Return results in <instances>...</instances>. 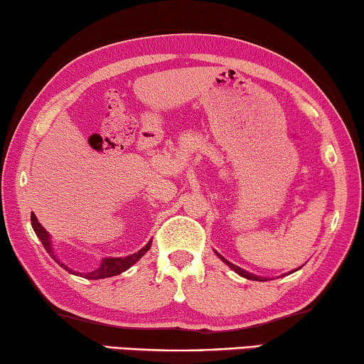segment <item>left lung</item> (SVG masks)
<instances>
[{
  "instance_id": "1",
  "label": "left lung",
  "mask_w": 364,
  "mask_h": 364,
  "mask_svg": "<svg viewBox=\"0 0 364 364\" xmlns=\"http://www.w3.org/2000/svg\"><path fill=\"white\" fill-rule=\"evenodd\" d=\"M214 252L218 254L219 259H222V262L227 264L228 267H230V269H232L233 272H237L238 275H241V277H243V278H247V279H254V282H269V278H265V277H257V275H254V273H251V272H246V270H243V269H240L238 265H235V264H232V262H228V260H227L225 257H222L218 251H214ZM299 269H301V267H299ZM299 269H296V270H291L289 273H294V272H297Z\"/></svg>"
}]
</instances>
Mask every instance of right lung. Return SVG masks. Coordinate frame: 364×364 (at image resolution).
<instances>
[{"label":"right lung","mask_w":364,"mask_h":364,"mask_svg":"<svg viewBox=\"0 0 364 364\" xmlns=\"http://www.w3.org/2000/svg\"><path fill=\"white\" fill-rule=\"evenodd\" d=\"M31 227H33L36 237L41 240L44 250L49 252V256L53 257L55 262L62 267V269H65L68 273H73V275L85 277L86 279H102V278H110V277H114V275H119V273H123L127 269H131V267L136 264L137 260L142 257L151 246V240H150L149 243H146L142 247V250L131 254V256H126V257H104V259H102V262H100L97 269L92 270V272H87V273H81V272L72 270L70 267H67L65 264L60 262V259L57 257L55 252H54L53 241H50V235L46 230H44V227L40 224V222H38L35 214H31Z\"/></svg>","instance_id":"add662e5"}]
</instances>
